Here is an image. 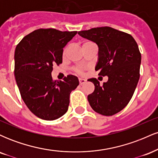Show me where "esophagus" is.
<instances>
[{
	"label": "esophagus",
	"instance_id": "34e87169",
	"mask_svg": "<svg viewBox=\"0 0 158 158\" xmlns=\"http://www.w3.org/2000/svg\"><path fill=\"white\" fill-rule=\"evenodd\" d=\"M79 84L80 85H83L86 82V80L84 79H79Z\"/></svg>",
	"mask_w": 158,
	"mask_h": 158
}]
</instances>
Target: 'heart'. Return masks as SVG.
<instances>
[{"label":"heart","mask_w":158,"mask_h":158,"mask_svg":"<svg viewBox=\"0 0 158 158\" xmlns=\"http://www.w3.org/2000/svg\"><path fill=\"white\" fill-rule=\"evenodd\" d=\"M93 44H94V43L92 42V41H85V42L82 44V48H83V47H85V46H87V45ZM68 50H69V47H68V46L66 47V48H65L64 49V51H63V56H65L67 55V53H68ZM76 71H77V73H81V72H82V69H81V68H77V69H76Z\"/></svg>","instance_id":"obj_1"}]
</instances>
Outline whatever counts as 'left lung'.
<instances>
[{
    "instance_id": "left-lung-1",
    "label": "left lung",
    "mask_w": 158,
    "mask_h": 158,
    "mask_svg": "<svg viewBox=\"0 0 158 158\" xmlns=\"http://www.w3.org/2000/svg\"><path fill=\"white\" fill-rule=\"evenodd\" d=\"M82 38L97 44L98 61L95 70L108 80L101 85L95 78L88 79L95 86L88 96L94 111L104 116L118 113L131 100L139 79L141 54L129 34L109 27L78 32Z\"/></svg>"
}]
</instances>
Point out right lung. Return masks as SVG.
I'll return each instance as SVG.
<instances>
[{
	"instance_id": "1",
	"label": "right lung",
	"mask_w": 158,
	"mask_h": 158,
	"mask_svg": "<svg viewBox=\"0 0 158 158\" xmlns=\"http://www.w3.org/2000/svg\"><path fill=\"white\" fill-rule=\"evenodd\" d=\"M77 31L39 29L25 36L15 50V77L22 99L36 117L54 120L66 113L79 79L68 75L53 81L52 67L62 62L63 48Z\"/></svg>"
}]
</instances>
